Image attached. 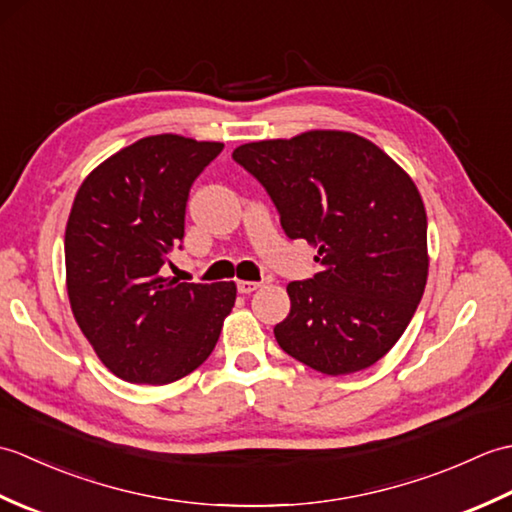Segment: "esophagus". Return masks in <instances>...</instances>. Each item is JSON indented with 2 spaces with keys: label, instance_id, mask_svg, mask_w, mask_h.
I'll use <instances>...</instances> for the list:
<instances>
[{
  "label": "esophagus",
  "instance_id": "1",
  "mask_svg": "<svg viewBox=\"0 0 512 512\" xmlns=\"http://www.w3.org/2000/svg\"><path fill=\"white\" fill-rule=\"evenodd\" d=\"M259 288L257 281H237V290L242 292V295H250V292H255Z\"/></svg>",
  "mask_w": 512,
  "mask_h": 512
}]
</instances>
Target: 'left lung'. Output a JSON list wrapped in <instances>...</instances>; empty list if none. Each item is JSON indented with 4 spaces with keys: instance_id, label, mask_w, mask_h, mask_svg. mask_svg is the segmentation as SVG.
I'll list each match as a JSON object with an SVG mask.
<instances>
[{
    "instance_id": "obj_1",
    "label": "left lung",
    "mask_w": 512,
    "mask_h": 512,
    "mask_svg": "<svg viewBox=\"0 0 512 512\" xmlns=\"http://www.w3.org/2000/svg\"><path fill=\"white\" fill-rule=\"evenodd\" d=\"M233 160L268 191L281 228L319 250L321 273L290 281L281 350L328 376L380 361L427 286V213L416 184L367 138L314 129L259 140Z\"/></svg>"
}]
</instances>
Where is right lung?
I'll return each instance as SVG.
<instances>
[{"mask_svg": "<svg viewBox=\"0 0 512 512\" xmlns=\"http://www.w3.org/2000/svg\"><path fill=\"white\" fill-rule=\"evenodd\" d=\"M224 149L178 134L136 140L76 191L65 226V277L76 323L118 378L167 385L198 369L235 306L233 281L160 275L184 237L189 191Z\"/></svg>", "mask_w": 512, "mask_h": 512, "instance_id": "right-lung-1", "label": "right lung"}]
</instances>
